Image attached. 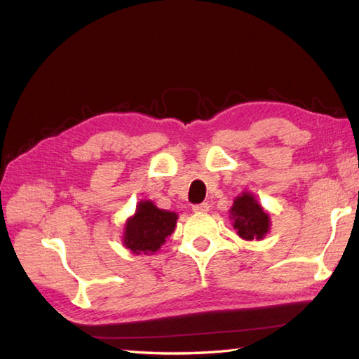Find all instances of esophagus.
I'll return each instance as SVG.
<instances>
[{
	"mask_svg": "<svg viewBox=\"0 0 359 359\" xmlns=\"http://www.w3.org/2000/svg\"><path fill=\"white\" fill-rule=\"evenodd\" d=\"M208 210H210V205H208L207 202L193 205V211H194V212H207Z\"/></svg>",
	"mask_w": 359,
	"mask_h": 359,
	"instance_id": "1",
	"label": "esophagus"
}]
</instances>
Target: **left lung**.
Masks as SVG:
<instances>
[{
	"mask_svg": "<svg viewBox=\"0 0 359 359\" xmlns=\"http://www.w3.org/2000/svg\"><path fill=\"white\" fill-rule=\"evenodd\" d=\"M230 219L239 238L243 241H262L270 231V215L256 201L253 193L243 191L233 201Z\"/></svg>",
	"mask_w": 359,
	"mask_h": 359,
	"instance_id": "1",
	"label": "left lung"
}]
</instances>
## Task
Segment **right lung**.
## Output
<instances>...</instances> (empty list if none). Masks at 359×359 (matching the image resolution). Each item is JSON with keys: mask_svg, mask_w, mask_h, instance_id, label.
I'll list each match as a JSON object with an SVG mask.
<instances>
[{"mask_svg": "<svg viewBox=\"0 0 359 359\" xmlns=\"http://www.w3.org/2000/svg\"><path fill=\"white\" fill-rule=\"evenodd\" d=\"M177 212L160 210L152 201H140L126 219L121 241L134 255H154L175 230Z\"/></svg>", "mask_w": 359, "mask_h": 359, "instance_id": "right-lung-1", "label": "right lung"}]
</instances>
